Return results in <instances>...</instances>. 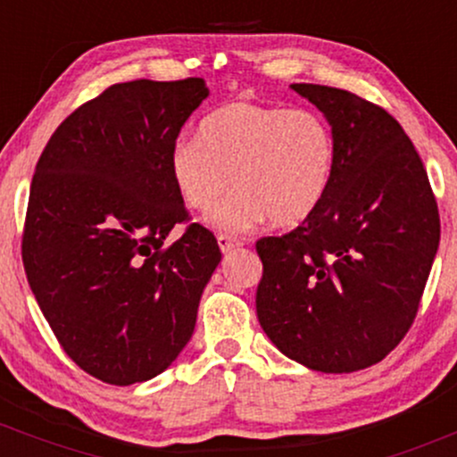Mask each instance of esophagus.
<instances>
[{
    "mask_svg": "<svg viewBox=\"0 0 457 457\" xmlns=\"http://www.w3.org/2000/svg\"><path fill=\"white\" fill-rule=\"evenodd\" d=\"M217 243H219V246H221L223 253H229V251L238 249V246L243 245L238 238H232V236H228V234H219Z\"/></svg>",
    "mask_w": 457,
    "mask_h": 457,
    "instance_id": "1",
    "label": "esophagus"
}]
</instances>
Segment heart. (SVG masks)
Masks as SVG:
<instances>
[{
  "instance_id": "b5f03b06",
  "label": "heart",
  "mask_w": 457,
  "mask_h": 457,
  "mask_svg": "<svg viewBox=\"0 0 457 457\" xmlns=\"http://www.w3.org/2000/svg\"><path fill=\"white\" fill-rule=\"evenodd\" d=\"M335 135L305 109L225 103L199 124V139H178L170 176L188 211L208 212L228 188H238L212 214L225 232H245L264 219L275 228L305 223L327 195L335 170Z\"/></svg>"
}]
</instances>
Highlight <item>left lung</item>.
<instances>
[{
    "label": "left lung",
    "mask_w": 457,
    "mask_h": 457,
    "mask_svg": "<svg viewBox=\"0 0 457 457\" xmlns=\"http://www.w3.org/2000/svg\"><path fill=\"white\" fill-rule=\"evenodd\" d=\"M327 115L335 170L305 223L255 243L258 320L283 354L348 374L378 363L412 327L440 240L436 197L395 118L348 90L292 83Z\"/></svg>",
    "instance_id": "obj_1"
}]
</instances>
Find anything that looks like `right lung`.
Segmentation results:
<instances>
[{
  "instance_id": "right-lung-1",
  "label": "right lung",
  "mask_w": 457,
  "mask_h": 457,
  "mask_svg": "<svg viewBox=\"0 0 457 457\" xmlns=\"http://www.w3.org/2000/svg\"><path fill=\"white\" fill-rule=\"evenodd\" d=\"M206 96L199 77L115 83L68 115L36 165L25 275L64 353L107 385L171 365L221 262L170 176L178 133ZM180 222L186 232L167 245Z\"/></svg>"
}]
</instances>
